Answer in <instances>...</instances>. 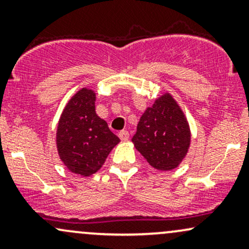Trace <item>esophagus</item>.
I'll return each mask as SVG.
<instances>
[{
    "label": "esophagus",
    "instance_id": "1",
    "mask_svg": "<svg viewBox=\"0 0 249 249\" xmlns=\"http://www.w3.org/2000/svg\"><path fill=\"white\" fill-rule=\"evenodd\" d=\"M118 136H119V138H121L123 142L127 141V139L130 138V133H128V131H126V130H123V131H121V132H119Z\"/></svg>",
    "mask_w": 249,
    "mask_h": 249
}]
</instances>
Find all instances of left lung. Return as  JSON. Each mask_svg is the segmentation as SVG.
I'll return each mask as SVG.
<instances>
[{"label":"left lung","instance_id":"8db88e82","mask_svg":"<svg viewBox=\"0 0 249 249\" xmlns=\"http://www.w3.org/2000/svg\"><path fill=\"white\" fill-rule=\"evenodd\" d=\"M132 142L148 164L157 170L176 168L186 156L190 127L176 101L166 95L147 107L137 126Z\"/></svg>","mask_w":249,"mask_h":249}]
</instances>
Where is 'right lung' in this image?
<instances>
[{
	"mask_svg": "<svg viewBox=\"0 0 249 249\" xmlns=\"http://www.w3.org/2000/svg\"><path fill=\"white\" fill-rule=\"evenodd\" d=\"M96 95L82 89L63 111L57 128V148L71 172L88 177L99 170L119 138L96 113Z\"/></svg>",
	"mask_w": 249,
	"mask_h": 249,
	"instance_id": "1",
	"label": "right lung"
}]
</instances>
